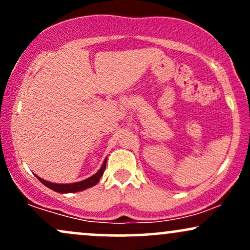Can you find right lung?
<instances>
[{"instance_id":"add662e5","label":"right lung","mask_w":250,"mask_h":250,"mask_svg":"<svg viewBox=\"0 0 250 250\" xmlns=\"http://www.w3.org/2000/svg\"><path fill=\"white\" fill-rule=\"evenodd\" d=\"M105 163H107V157L104 159L103 161L101 168L99 169L96 174H94L93 176L88 177V179L80 181V182H74V183H54V182H49V181H45L41 179L40 176H35L39 179L45 187H48L51 190L56 191V193H61V194H67V193H77V191H82L84 189L91 188L94 186L99 183L100 179L102 177L103 173H104V169H105Z\"/></svg>"}]
</instances>
